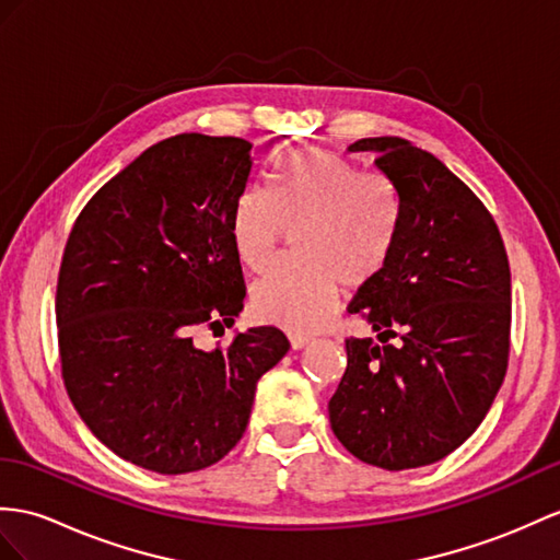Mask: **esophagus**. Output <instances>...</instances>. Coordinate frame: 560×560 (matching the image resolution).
<instances>
[{
	"instance_id": "34e87169",
	"label": "esophagus",
	"mask_w": 560,
	"mask_h": 560,
	"mask_svg": "<svg viewBox=\"0 0 560 560\" xmlns=\"http://www.w3.org/2000/svg\"><path fill=\"white\" fill-rule=\"evenodd\" d=\"M290 345H292L294 351H299V349H304L306 345H311V337L299 335V332H290Z\"/></svg>"
}]
</instances>
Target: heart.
<instances>
[{
	"mask_svg": "<svg viewBox=\"0 0 560 560\" xmlns=\"http://www.w3.org/2000/svg\"><path fill=\"white\" fill-rule=\"evenodd\" d=\"M290 228H299L302 258L258 280L252 306L264 320L313 332L330 320L342 282L361 288L387 266L399 235V197L383 177L306 147L280 163L272 192L264 185L242 189L230 221L235 252L252 270L272 266Z\"/></svg>",
	"mask_w": 560,
	"mask_h": 560,
	"instance_id": "b5f03b06",
	"label": "heart"
}]
</instances>
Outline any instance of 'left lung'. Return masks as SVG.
Returning <instances> with one entry per match:
<instances>
[{
  "label": "left lung",
  "mask_w": 560,
  "mask_h": 560,
  "mask_svg": "<svg viewBox=\"0 0 560 560\" xmlns=\"http://www.w3.org/2000/svg\"><path fill=\"white\" fill-rule=\"evenodd\" d=\"M349 152L375 154L399 197V235L349 304L380 342L347 339L330 425L371 466H430L477 430L506 375L509 256L485 203L438 156L401 138H365Z\"/></svg>",
  "instance_id": "1"
}]
</instances>
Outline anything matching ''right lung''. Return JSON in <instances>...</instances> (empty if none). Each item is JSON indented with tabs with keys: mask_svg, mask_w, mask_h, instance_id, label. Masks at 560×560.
<instances>
[{
	"mask_svg": "<svg viewBox=\"0 0 560 560\" xmlns=\"http://www.w3.org/2000/svg\"><path fill=\"white\" fill-rule=\"evenodd\" d=\"M252 142L183 132L149 147L94 195L57 284L61 375L94 438L161 475L209 468L247 430L256 383L290 342L249 327L225 349L192 342L233 325L244 278L230 233Z\"/></svg>",
	"mask_w": 560,
	"mask_h": 560,
	"instance_id": "add662e5",
	"label": "right lung"
}]
</instances>
